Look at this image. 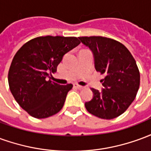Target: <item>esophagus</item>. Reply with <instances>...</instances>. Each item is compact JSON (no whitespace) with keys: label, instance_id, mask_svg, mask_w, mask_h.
Here are the masks:
<instances>
[{"label":"esophagus","instance_id":"1","mask_svg":"<svg viewBox=\"0 0 151 151\" xmlns=\"http://www.w3.org/2000/svg\"><path fill=\"white\" fill-rule=\"evenodd\" d=\"M73 86H74L75 88L79 89V90H82V89L84 88V86H82L78 85V84H77V83H74V84H73Z\"/></svg>","mask_w":151,"mask_h":151}]
</instances>
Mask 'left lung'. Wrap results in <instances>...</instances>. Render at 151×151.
I'll return each instance as SVG.
<instances>
[{"label": "left lung", "mask_w": 151, "mask_h": 151, "mask_svg": "<svg viewBox=\"0 0 151 151\" xmlns=\"http://www.w3.org/2000/svg\"><path fill=\"white\" fill-rule=\"evenodd\" d=\"M94 54L95 69L105 78L102 91L91 88L94 96L86 102V110L95 116L111 120L126 111L136 97L140 73L126 47L116 40L102 36L78 37Z\"/></svg>", "instance_id": "8db88e82"}]
</instances>
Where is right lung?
Wrapping results in <instances>:
<instances>
[{
	"instance_id": "obj_1",
	"label": "right lung",
	"mask_w": 151,
	"mask_h": 151,
	"mask_svg": "<svg viewBox=\"0 0 151 151\" xmlns=\"http://www.w3.org/2000/svg\"><path fill=\"white\" fill-rule=\"evenodd\" d=\"M81 43L77 37L40 36L23 44L13 58L8 73L15 100L31 116L43 119L59 112L72 84L47 80L63 56Z\"/></svg>"
}]
</instances>
